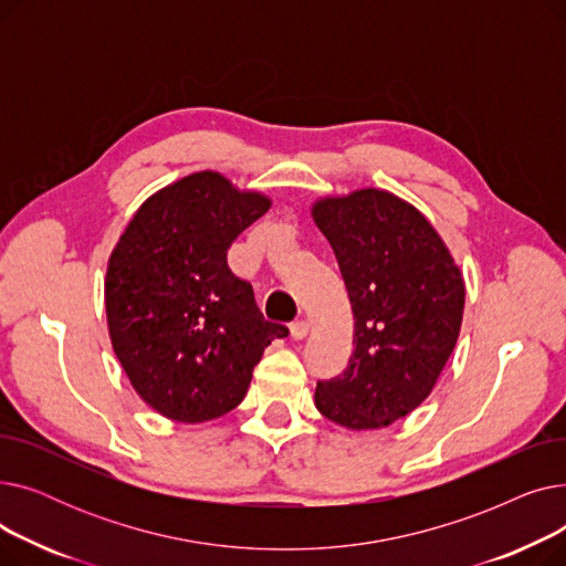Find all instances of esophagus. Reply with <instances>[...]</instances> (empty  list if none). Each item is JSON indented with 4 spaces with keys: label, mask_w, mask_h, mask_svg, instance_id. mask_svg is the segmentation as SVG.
<instances>
[{
    "label": "esophagus",
    "mask_w": 566,
    "mask_h": 566,
    "mask_svg": "<svg viewBox=\"0 0 566 566\" xmlns=\"http://www.w3.org/2000/svg\"><path fill=\"white\" fill-rule=\"evenodd\" d=\"M307 333H310V321L301 318V321L291 323V335H293V339H305Z\"/></svg>",
    "instance_id": "esophagus-1"
}]
</instances>
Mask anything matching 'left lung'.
<instances>
[{"label":"left lung","instance_id":"8db88e82","mask_svg":"<svg viewBox=\"0 0 566 566\" xmlns=\"http://www.w3.org/2000/svg\"><path fill=\"white\" fill-rule=\"evenodd\" d=\"M312 218L335 250L355 316L348 367L316 385V408L350 431L385 429L431 395L448 365L463 273L424 213L388 190L318 197Z\"/></svg>","mask_w":566,"mask_h":566}]
</instances>
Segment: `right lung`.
I'll return each instance as SVG.
<instances>
[{
    "label": "right lung",
    "mask_w": 566,
    "mask_h": 566,
    "mask_svg": "<svg viewBox=\"0 0 566 566\" xmlns=\"http://www.w3.org/2000/svg\"><path fill=\"white\" fill-rule=\"evenodd\" d=\"M271 203L203 169L154 192L118 235L105 275L112 348L167 420L222 418L243 401L265 346L289 335L227 265L233 238Z\"/></svg>",
    "instance_id": "obj_1"
}]
</instances>
